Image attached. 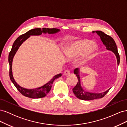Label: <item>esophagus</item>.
Returning <instances> with one entry per match:
<instances>
[{
    "label": "esophagus",
    "mask_w": 127,
    "mask_h": 127,
    "mask_svg": "<svg viewBox=\"0 0 127 127\" xmlns=\"http://www.w3.org/2000/svg\"><path fill=\"white\" fill-rule=\"evenodd\" d=\"M70 74V72L69 70H65V71H64V75H66V76L69 75Z\"/></svg>",
    "instance_id": "obj_1"
}]
</instances>
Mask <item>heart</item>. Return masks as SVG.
I'll list each match as a JSON object with an SVG mask.
<instances>
[{"label":"heart","mask_w":127,"mask_h":127,"mask_svg":"<svg viewBox=\"0 0 127 127\" xmlns=\"http://www.w3.org/2000/svg\"><path fill=\"white\" fill-rule=\"evenodd\" d=\"M97 47L91 40L80 39L73 41L64 50L65 55L69 58L74 59L80 56L77 60V64L82 66L86 64L93 57Z\"/></svg>","instance_id":"1"}]
</instances>
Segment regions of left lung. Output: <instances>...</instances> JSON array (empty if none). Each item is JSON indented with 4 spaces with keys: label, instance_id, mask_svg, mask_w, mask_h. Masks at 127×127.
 Wrapping results in <instances>:
<instances>
[{
    "label": "left lung",
    "instance_id": "8db88e82",
    "mask_svg": "<svg viewBox=\"0 0 127 127\" xmlns=\"http://www.w3.org/2000/svg\"><path fill=\"white\" fill-rule=\"evenodd\" d=\"M92 33H96L97 35L100 37V39L103 42V44L105 46L106 49L107 50L111 51L114 54L116 55L118 65L120 63V56H119V53L118 51V49L116 42L113 39L112 37L110 36L107 35L104 32L101 31H93ZM74 73L76 75L77 77L78 78V83L77 84L76 86L73 88L72 91L74 93L76 96L79 99L82 100H86L90 101L93 100V99H97L102 98L104 96V95L109 91L110 88L106 90V91L102 92V93H93V92H87L84 90L81 86V82H80V69L79 68H76L74 70Z\"/></svg>",
    "mask_w": 127,
    "mask_h": 127
}]
</instances>
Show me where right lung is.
Segmentation results:
<instances>
[{"label":"right lung","mask_w":127,"mask_h":127,"mask_svg":"<svg viewBox=\"0 0 127 127\" xmlns=\"http://www.w3.org/2000/svg\"><path fill=\"white\" fill-rule=\"evenodd\" d=\"M60 31V30L58 29L37 28L32 29L19 36L14 42L11 50L8 56V62L9 64V77L11 81L14 84V85L16 87L18 91L25 96L32 98H39L45 97L50 91L53 81L56 79L59 78L62 75H61V74H59L55 75L49 82L41 87L33 88V89H28V88H23L19 85L16 82L13 75L12 63L14 56L16 54L18 49L22 44L31 35H40L42 33L53 34L59 32Z\"/></svg>","instance_id":"1"}]
</instances>
